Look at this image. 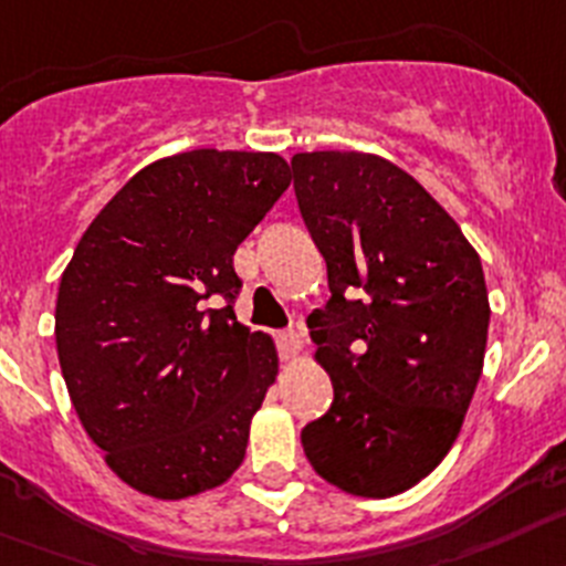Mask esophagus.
Instances as JSON below:
<instances>
[{"mask_svg": "<svg viewBox=\"0 0 566 566\" xmlns=\"http://www.w3.org/2000/svg\"><path fill=\"white\" fill-rule=\"evenodd\" d=\"M277 342H280V356L283 359H292V356H297V350L303 347V342H300V334L297 331H280L277 334Z\"/></svg>", "mask_w": 566, "mask_h": 566, "instance_id": "obj_1", "label": "esophagus"}]
</instances>
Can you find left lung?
<instances>
[{
  "label": "left lung",
  "mask_w": 566,
  "mask_h": 566,
  "mask_svg": "<svg viewBox=\"0 0 566 566\" xmlns=\"http://www.w3.org/2000/svg\"><path fill=\"white\" fill-rule=\"evenodd\" d=\"M294 196L328 266L308 317L334 401L303 427L323 480L392 496L449 454L483 373L489 292L458 221L373 154H294Z\"/></svg>",
  "instance_id": "8db88e82"
}]
</instances>
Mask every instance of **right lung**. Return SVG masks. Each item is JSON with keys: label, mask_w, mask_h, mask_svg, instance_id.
Wrapping results in <instances>:
<instances>
[{"label": "right lung", "mask_w": 566, "mask_h": 566, "mask_svg": "<svg viewBox=\"0 0 566 566\" xmlns=\"http://www.w3.org/2000/svg\"><path fill=\"white\" fill-rule=\"evenodd\" d=\"M289 181L277 154L159 159L97 212L61 274L55 345L72 407L143 494L216 489L247 454L277 354L235 319L232 255Z\"/></svg>", "instance_id": "right-lung-1"}]
</instances>
